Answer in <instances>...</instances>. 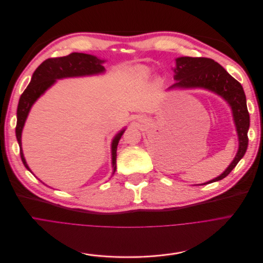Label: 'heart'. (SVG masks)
<instances>
[{
  "label": "heart",
  "mask_w": 263,
  "mask_h": 263,
  "mask_svg": "<svg viewBox=\"0 0 263 263\" xmlns=\"http://www.w3.org/2000/svg\"><path fill=\"white\" fill-rule=\"evenodd\" d=\"M139 70H140L142 73H144V74L148 73V70H147L146 68H144V67H140V68H139Z\"/></svg>",
  "instance_id": "obj_1"
}]
</instances>
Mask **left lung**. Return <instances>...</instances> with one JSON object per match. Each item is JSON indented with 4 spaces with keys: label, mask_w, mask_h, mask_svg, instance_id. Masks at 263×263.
<instances>
[{
    "label": "left lung",
    "mask_w": 263,
    "mask_h": 263,
    "mask_svg": "<svg viewBox=\"0 0 263 263\" xmlns=\"http://www.w3.org/2000/svg\"><path fill=\"white\" fill-rule=\"evenodd\" d=\"M172 88H203L223 97L232 109L233 119L238 135V151L229 167L217 178L203 184L219 181L225 178L242 159L248 148V130L250 116L247 109L246 95L242 86L232 78L219 63L209 58L180 57L176 59ZM201 184V185H203Z\"/></svg>",
    "instance_id": "8db88e82"
}]
</instances>
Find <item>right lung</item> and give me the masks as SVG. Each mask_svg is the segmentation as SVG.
Listing matches in <instances>:
<instances>
[{"label":"right lung","mask_w":263,"mask_h":263,"mask_svg":"<svg viewBox=\"0 0 263 263\" xmlns=\"http://www.w3.org/2000/svg\"><path fill=\"white\" fill-rule=\"evenodd\" d=\"M104 61L95 56L83 54V52H71L70 55L59 58H49L43 61L34 71L31 82L21 95L17 106V122H16V139L20 145V153L23 164L31 172L22 149V132L28 117V114L34 102L51 86L56 80L72 77H84L101 73L104 70L102 63ZM125 128L120 130L112 142V165L116 171V156L119 140L124 134ZM32 173V172H31Z\"/></svg>","instance_id":"right-lung-1"}]
</instances>
